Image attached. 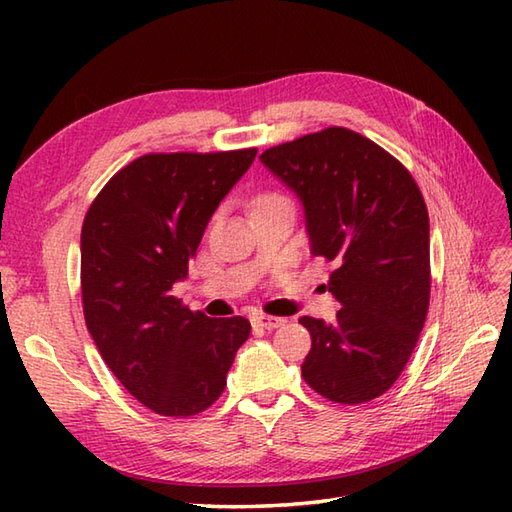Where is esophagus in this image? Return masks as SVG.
Returning a JSON list of instances; mask_svg holds the SVG:
<instances>
[{
  "label": "esophagus",
  "mask_w": 512,
  "mask_h": 512,
  "mask_svg": "<svg viewBox=\"0 0 512 512\" xmlns=\"http://www.w3.org/2000/svg\"><path fill=\"white\" fill-rule=\"evenodd\" d=\"M253 323L259 325V328H264V330H277V328H281V325L286 323V319L268 317V314H257V317H253Z\"/></svg>",
  "instance_id": "esophagus-1"
}]
</instances>
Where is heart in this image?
Here are the masks:
<instances>
[{
  "mask_svg": "<svg viewBox=\"0 0 512 512\" xmlns=\"http://www.w3.org/2000/svg\"><path fill=\"white\" fill-rule=\"evenodd\" d=\"M268 198H279V195H264V198H259V200H268Z\"/></svg>",
  "mask_w": 512,
  "mask_h": 512,
  "instance_id": "1",
  "label": "heart"
}]
</instances>
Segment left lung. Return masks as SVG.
<instances>
[{
  "instance_id": "left-lung-1",
  "label": "left lung",
  "mask_w": 512,
  "mask_h": 512,
  "mask_svg": "<svg viewBox=\"0 0 512 512\" xmlns=\"http://www.w3.org/2000/svg\"><path fill=\"white\" fill-rule=\"evenodd\" d=\"M262 165L297 195L312 255L336 264L332 323L301 317L306 383L358 405L396 383L429 310V213L418 184L372 140L328 127L266 149Z\"/></svg>"
}]
</instances>
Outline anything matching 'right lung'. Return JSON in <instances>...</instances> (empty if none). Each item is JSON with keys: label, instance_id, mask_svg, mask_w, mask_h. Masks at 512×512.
<instances>
[{"label": "right lung", "instance_id": "obj_1", "mask_svg": "<svg viewBox=\"0 0 512 512\" xmlns=\"http://www.w3.org/2000/svg\"><path fill=\"white\" fill-rule=\"evenodd\" d=\"M257 149L149 154L96 195L81 231V295L105 365L138 402L187 418L211 407L250 334L244 317L209 319L171 295L204 228Z\"/></svg>", "mask_w": 512, "mask_h": 512}]
</instances>
